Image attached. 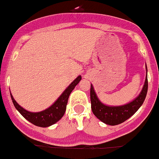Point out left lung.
I'll use <instances>...</instances> for the list:
<instances>
[{
  "label": "left lung",
  "instance_id": "obj_1",
  "mask_svg": "<svg viewBox=\"0 0 159 159\" xmlns=\"http://www.w3.org/2000/svg\"><path fill=\"white\" fill-rule=\"evenodd\" d=\"M147 71V67H146ZM148 91L147 75L145 78V84L143 86L141 93L132 102L124 106H106L100 102L94 91L93 86L91 84L90 89V98H91V108L96 117L101 121L108 124L115 126L124 123L131 116L134 115L145 101Z\"/></svg>",
  "mask_w": 159,
  "mask_h": 159
}]
</instances>
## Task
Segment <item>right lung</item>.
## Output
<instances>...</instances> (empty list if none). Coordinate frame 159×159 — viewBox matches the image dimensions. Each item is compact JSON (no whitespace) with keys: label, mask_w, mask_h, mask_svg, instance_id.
Returning a JSON list of instances; mask_svg holds the SVG:
<instances>
[{"label":"right lung","mask_w":159,"mask_h":159,"mask_svg":"<svg viewBox=\"0 0 159 159\" xmlns=\"http://www.w3.org/2000/svg\"><path fill=\"white\" fill-rule=\"evenodd\" d=\"M81 80V76L79 75L73 82L65 89V91L61 94V96L57 98V100L53 103L50 107L40 112H29L26 111L23 107H21L14 100L12 94L11 96L12 102L14 103V106L17 109V111L23 115L25 119L28 120L30 123L33 124L34 125L42 128H47L49 126L56 124L58 120L61 119L65 114L66 104H67L68 98L70 93L73 91V89Z\"/></svg>","instance_id":"obj_1"}]
</instances>
